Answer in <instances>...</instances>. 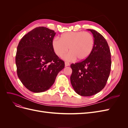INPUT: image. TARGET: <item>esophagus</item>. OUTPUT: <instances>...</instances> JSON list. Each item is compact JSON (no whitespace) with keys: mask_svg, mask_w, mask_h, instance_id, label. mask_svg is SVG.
Segmentation results:
<instances>
[{"mask_svg":"<svg viewBox=\"0 0 128 128\" xmlns=\"http://www.w3.org/2000/svg\"><path fill=\"white\" fill-rule=\"evenodd\" d=\"M64 64H65V66H69V65H70V64H69L68 62H64Z\"/></svg>","mask_w":128,"mask_h":128,"instance_id":"esophagus-1","label":"esophagus"}]
</instances>
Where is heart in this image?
<instances>
[{
	"label": "heart",
	"instance_id": "1",
	"mask_svg": "<svg viewBox=\"0 0 128 128\" xmlns=\"http://www.w3.org/2000/svg\"><path fill=\"white\" fill-rule=\"evenodd\" d=\"M94 40L92 34L88 32H70L63 34L61 39L56 37L53 40L52 46L56 54L68 61L76 59L82 61L90 56L94 47Z\"/></svg>",
	"mask_w": 128,
	"mask_h": 128
}]
</instances>
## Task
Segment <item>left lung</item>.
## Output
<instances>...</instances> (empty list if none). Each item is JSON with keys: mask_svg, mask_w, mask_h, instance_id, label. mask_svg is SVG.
I'll list each match as a JSON object with an SVG mask.
<instances>
[{"mask_svg": "<svg viewBox=\"0 0 128 128\" xmlns=\"http://www.w3.org/2000/svg\"><path fill=\"white\" fill-rule=\"evenodd\" d=\"M94 37V47L86 59L70 65V82L80 96H88L99 92L105 86L111 69L110 51L104 38L96 31L87 29Z\"/></svg>", "mask_w": 128, "mask_h": 128, "instance_id": "1", "label": "left lung"}]
</instances>
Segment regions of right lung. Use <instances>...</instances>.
<instances>
[{
	"label": "right lung",
	"instance_id": "obj_1",
	"mask_svg": "<svg viewBox=\"0 0 128 128\" xmlns=\"http://www.w3.org/2000/svg\"><path fill=\"white\" fill-rule=\"evenodd\" d=\"M54 31L37 27L22 38L17 48L15 63L17 74L24 86L39 93L51 88L56 77L64 67L52 46Z\"/></svg>",
	"mask_w": 128,
	"mask_h": 128
}]
</instances>
